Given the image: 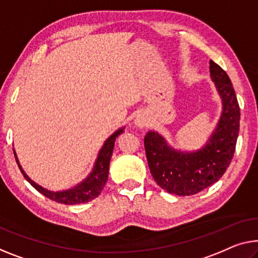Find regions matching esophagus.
Segmentation results:
<instances>
[{
    "mask_svg": "<svg viewBox=\"0 0 258 258\" xmlns=\"http://www.w3.org/2000/svg\"><path fill=\"white\" fill-rule=\"evenodd\" d=\"M134 122H136V125L138 126V127L144 128L148 124V118L145 113H139L136 117V119H134Z\"/></svg>",
    "mask_w": 258,
    "mask_h": 258,
    "instance_id": "1",
    "label": "esophagus"
}]
</instances>
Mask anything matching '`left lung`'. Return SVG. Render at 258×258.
Instances as JSON below:
<instances>
[{"label": "left lung", "mask_w": 258, "mask_h": 258, "mask_svg": "<svg viewBox=\"0 0 258 258\" xmlns=\"http://www.w3.org/2000/svg\"><path fill=\"white\" fill-rule=\"evenodd\" d=\"M211 79L222 102V112L212 136L203 148L182 152L168 145L154 131L145 137L149 170L157 185L177 196L196 195L218 182L229 167L240 130V106L228 75L210 61Z\"/></svg>", "instance_id": "8db88e82"}]
</instances>
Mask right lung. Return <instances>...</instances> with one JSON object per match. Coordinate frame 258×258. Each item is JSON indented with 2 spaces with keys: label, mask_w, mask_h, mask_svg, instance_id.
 I'll return each instance as SVG.
<instances>
[{
  "label": "right lung",
  "mask_w": 258,
  "mask_h": 258,
  "mask_svg": "<svg viewBox=\"0 0 258 258\" xmlns=\"http://www.w3.org/2000/svg\"><path fill=\"white\" fill-rule=\"evenodd\" d=\"M125 127L119 128L116 131L112 136L107 138V140L104 142V145L102 146L101 151L98 153L97 159H96L95 166L92 168V171L88 175L86 179H83L82 182L79 183L78 185L68 190L63 191H51L45 189V187L38 185L37 183H34L28 175L25 174V171L23 170V168L18 162L16 152L14 151L15 157H16V162L18 164L19 169H21L23 176L28 182L32 185L37 191H39L40 194H43L46 197L52 199L56 203L64 204V205H76V204H82L88 203L98 197V195L101 194L103 187H104L107 176H109V166H110V160L113 153L114 142L118 136L124 132Z\"/></svg>",
  "instance_id": "obj_1"
}]
</instances>
